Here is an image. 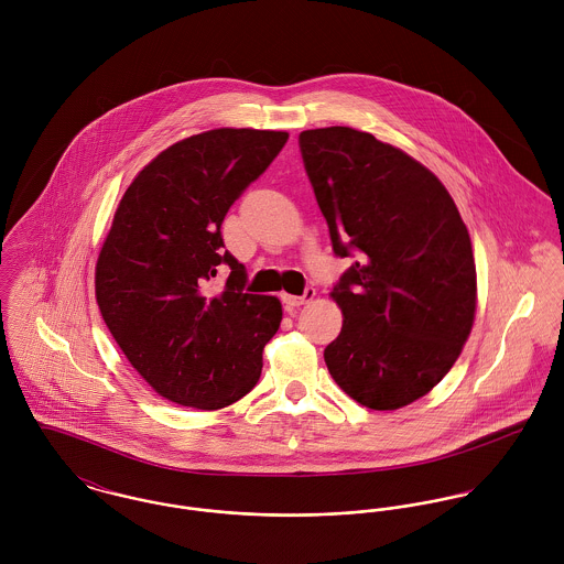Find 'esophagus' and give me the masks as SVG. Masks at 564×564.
Returning a JSON list of instances; mask_svg holds the SVG:
<instances>
[{
  "mask_svg": "<svg viewBox=\"0 0 564 564\" xmlns=\"http://www.w3.org/2000/svg\"><path fill=\"white\" fill-rule=\"evenodd\" d=\"M315 300V289L313 286H306L304 289V295H282V302H284V308L289 311V313H295L297 308H302L304 304H308V302H313Z\"/></svg>",
  "mask_w": 564,
  "mask_h": 564,
  "instance_id": "1",
  "label": "esophagus"
}]
</instances>
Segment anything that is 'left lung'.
<instances>
[{
  "mask_svg": "<svg viewBox=\"0 0 564 564\" xmlns=\"http://www.w3.org/2000/svg\"><path fill=\"white\" fill-rule=\"evenodd\" d=\"M300 150L336 256H358L332 289L340 334L323 358L358 403L398 410L430 393L458 360L476 317L467 226L421 162L369 132L332 126Z\"/></svg>",
  "mask_w": 564,
  "mask_h": 564,
  "instance_id": "left-lung-1",
  "label": "left lung"
}]
</instances>
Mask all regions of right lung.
<instances>
[{
  "label": "right lung",
  "mask_w": 564,
  "mask_h": 564,
  "mask_svg": "<svg viewBox=\"0 0 564 564\" xmlns=\"http://www.w3.org/2000/svg\"><path fill=\"white\" fill-rule=\"evenodd\" d=\"M289 141L219 128L161 152L128 186L95 267V297L117 345L169 402L219 410L258 382L282 322L271 295L245 293L247 271L221 224ZM230 268L221 292L212 278Z\"/></svg>",
  "instance_id": "right-lung-1"
}]
</instances>
